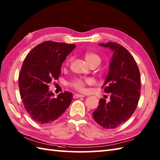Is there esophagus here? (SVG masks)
<instances>
[{
  "instance_id": "esophagus-1",
  "label": "esophagus",
  "mask_w": 160,
  "mask_h": 160,
  "mask_svg": "<svg viewBox=\"0 0 160 160\" xmlns=\"http://www.w3.org/2000/svg\"><path fill=\"white\" fill-rule=\"evenodd\" d=\"M74 98H83L84 96L83 95H79V94H74Z\"/></svg>"
}]
</instances>
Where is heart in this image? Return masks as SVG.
I'll return each instance as SVG.
<instances>
[{
	"mask_svg": "<svg viewBox=\"0 0 160 160\" xmlns=\"http://www.w3.org/2000/svg\"><path fill=\"white\" fill-rule=\"evenodd\" d=\"M84 58H85L86 61L89 65L93 64V63H97L99 64L101 62V58L97 53L91 52H87L84 53ZM70 60H68L66 62V65H68ZM92 83V80L90 78H86V79H81V78H78V79H75L70 83V86L76 89L79 91L83 92L86 89V84H90Z\"/></svg>",
	"mask_w": 160,
	"mask_h": 160,
	"instance_id": "heart-1",
	"label": "heart"
}]
</instances>
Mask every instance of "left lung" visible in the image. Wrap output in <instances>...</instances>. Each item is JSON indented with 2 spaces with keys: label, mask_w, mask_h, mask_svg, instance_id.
Here are the masks:
<instances>
[{
  "label": "left lung",
  "mask_w": 160,
  "mask_h": 160,
  "mask_svg": "<svg viewBox=\"0 0 160 160\" xmlns=\"http://www.w3.org/2000/svg\"><path fill=\"white\" fill-rule=\"evenodd\" d=\"M99 45L113 52L102 86L105 92H110V101L99 99L92 116L102 127L113 129L128 120L136 110L141 94L140 72L133 56L125 47L111 42Z\"/></svg>",
  "instance_id": "1"
}]
</instances>
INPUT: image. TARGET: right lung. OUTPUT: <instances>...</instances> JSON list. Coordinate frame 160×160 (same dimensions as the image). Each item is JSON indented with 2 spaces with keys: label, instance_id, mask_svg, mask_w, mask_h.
<instances>
[{
  "label": "right lung",
  "instance_id": "add662e5",
  "mask_svg": "<svg viewBox=\"0 0 160 160\" xmlns=\"http://www.w3.org/2000/svg\"><path fill=\"white\" fill-rule=\"evenodd\" d=\"M75 47V44L44 42L24 59L19 77L20 95L27 113L38 124L53 122L71 103L72 93L65 91L54 98L49 83L58 79L62 62Z\"/></svg>",
  "mask_w": 160,
  "mask_h": 160
}]
</instances>
